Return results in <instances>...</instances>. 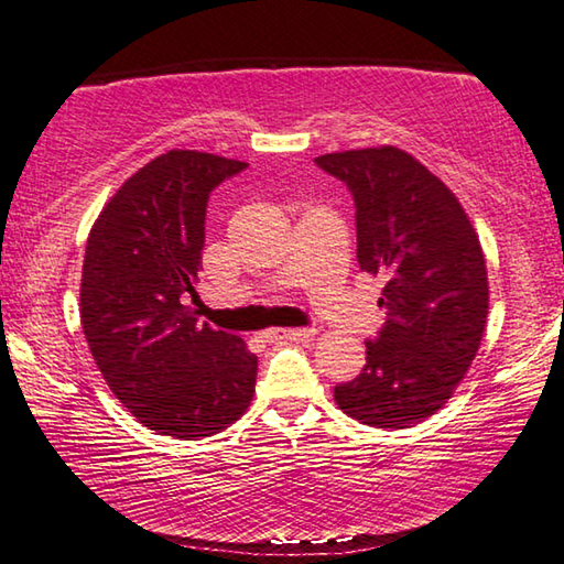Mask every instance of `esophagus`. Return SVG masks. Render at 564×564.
<instances>
[{
  "label": "esophagus",
  "mask_w": 564,
  "mask_h": 564,
  "mask_svg": "<svg viewBox=\"0 0 564 564\" xmlns=\"http://www.w3.org/2000/svg\"><path fill=\"white\" fill-rule=\"evenodd\" d=\"M316 336V328H273L263 333L265 343H279V340H305Z\"/></svg>",
  "instance_id": "obj_1"
}]
</instances>
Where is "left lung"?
I'll use <instances>...</instances> for the list:
<instances>
[{
	"label": "left lung",
	"instance_id": "8db88e82",
	"mask_svg": "<svg viewBox=\"0 0 564 564\" xmlns=\"http://www.w3.org/2000/svg\"><path fill=\"white\" fill-rule=\"evenodd\" d=\"M316 166L356 204L360 271L383 279L386 323L366 366L333 388L338 408L373 427H408L453 395L488 321V269L470 218L441 178L395 147L338 151Z\"/></svg>",
	"mask_w": 564,
	"mask_h": 564
}]
</instances>
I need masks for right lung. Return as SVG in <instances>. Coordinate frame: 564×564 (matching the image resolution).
<instances>
[{"mask_svg": "<svg viewBox=\"0 0 564 564\" xmlns=\"http://www.w3.org/2000/svg\"><path fill=\"white\" fill-rule=\"evenodd\" d=\"M246 161L174 149L149 161L104 206L82 269L89 350L129 413L149 431L202 441L246 413L259 358L188 299L202 271L212 191Z\"/></svg>", "mask_w": 564, "mask_h": 564, "instance_id": "add662e5", "label": "right lung"}]
</instances>
